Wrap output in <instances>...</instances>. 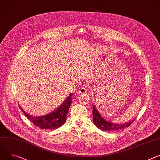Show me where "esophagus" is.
<instances>
[{
	"label": "esophagus",
	"instance_id": "34e87169",
	"mask_svg": "<svg viewBox=\"0 0 160 160\" xmlns=\"http://www.w3.org/2000/svg\"><path fill=\"white\" fill-rule=\"evenodd\" d=\"M87 92V89L85 88H80V91H79V94H85Z\"/></svg>",
	"mask_w": 160,
	"mask_h": 160
}]
</instances>
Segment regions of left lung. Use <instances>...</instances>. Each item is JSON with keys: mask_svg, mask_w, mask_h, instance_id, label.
Segmentation results:
<instances>
[{"mask_svg": "<svg viewBox=\"0 0 160 160\" xmlns=\"http://www.w3.org/2000/svg\"><path fill=\"white\" fill-rule=\"evenodd\" d=\"M92 114H93V122L98 128L105 131V132H112V131L118 130L126 127H128L133 121H130L124 124H115L108 122L104 119L98 112L97 108L94 105H92Z\"/></svg>", "mask_w": 160, "mask_h": 160, "instance_id": "left-lung-1", "label": "left lung"}]
</instances>
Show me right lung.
<instances>
[{"label":"right lung","instance_id":"add662e5","mask_svg":"<svg viewBox=\"0 0 160 160\" xmlns=\"http://www.w3.org/2000/svg\"><path fill=\"white\" fill-rule=\"evenodd\" d=\"M72 94H71L64 102L59 106V107L55 110L52 113L42 115V116H34L27 113L20 106V108L26 117L29 119L33 124L44 129H54L62 126L66 121V115L68 114L69 108L71 104Z\"/></svg>","mask_w":160,"mask_h":160}]
</instances>
